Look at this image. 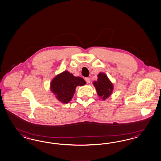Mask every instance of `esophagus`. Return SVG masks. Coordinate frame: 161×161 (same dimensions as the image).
<instances>
[{"label": "esophagus", "instance_id": "1", "mask_svg": "<svg viewBox=\"0 0 161 161\" xmlns=\"http://www.w3.org/2000/svg\"><path fill=\"white\" fill-rule=\"evenodd\" d=\"M85 80H86V81L87 82V83H90V79L89 78H88V77L85 78Z\"/></svg>", "mask_w": 161, "mask_h": 161}]
</instances>
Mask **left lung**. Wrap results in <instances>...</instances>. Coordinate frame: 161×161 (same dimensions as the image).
<instances>
[{"instance_id":"left-lung-1","label":"left lung","mask_w":161,"mask_h":161,"mask_svg":"<svg viewBox=\"0 0 161 161\" xmlns=\"http://www.w3.org/2000/svg\"><path fill=\"white\" fill-rule=\"evenodd\" d=\"M97 80L93 82V85L98 96L103 100H105L112 94L114 86L106 74L100 73L97 75Z\"/></svg>"}]
</instances>
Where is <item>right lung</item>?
<instances>
[{"label": "right lung", "mask_w": 161, "mask_h": 161, "mask_svg": "<svg viewBox=\"0 0 161 161\" xmlns=\"http://www.w3.org/2000/svg\"><path fill=\"white\" fill-rule=\"evenodd\" d=\"M86 84L83 78L75 77L68 71H65L53 79L50 84V90L59 102L66 104L73 97L76 87Z\"/></svg>", "instance_id": "right-lung-1"}]
</instances>
